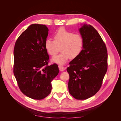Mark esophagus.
Listing matches in <instances>:
<instances>
[{
    "instance_id": "obj_1",
    "label": "esophagus",
    "mask_w": 121,
    "mask_h": 121,
    "mask_svg": "<svg viewBox=\"0 0 121 121\" xmlns=\"http://www.w3.org/2000/svg\"><path fill=\"white\" fill-rule=\"evenodd\" d=\"M58 68H59V70L60 71H64L65 69V68L64 67L63 65H58Z\"/></svg>"
}]
</instances>
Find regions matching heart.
<instances>
[{"label": "heart", "mask_w": 121, "mask_h": 121, "mask_svg": "<svg viewBox=\"0 0 121 121\" xmlns=\"http://www.w3.org/2000/svg\"><path fill=\"white\" fill-rule=\"evenodd\" d=\"M53 40L47 39L45 49L51 56H54L60 47V54L52 57V61L58 64H65L69 58L74 59L81 54L84 46V39L81 35L74 34L65 28H60L54 33Z\"/></svg>", "instance_id": "b5f03b06"}]
</instances>
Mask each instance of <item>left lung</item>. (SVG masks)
Instances as JSON below:
<instances>
[{"mask_svg": "<svg viewBox=\"0 0 121 121\" xmlns=\"http://www.w3.org/2000/svg\"><path fill=\"white\" fill-rule=\"evenodd\" d=\"M79 31L84 39L83 48L67 70L69 93L76 99L84 100L99 90L108 69V53L101 36L92 26L84 24Z\"/></svg>", "mask_w": 121, "mask_h": 121, "instance_id": "obj_1", "label": "left lung"}]
</instances>
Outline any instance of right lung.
<instances>
[{
	"instance_id": "obj_1",
	"label": "right lung",
	"mask_w": 121,
	"mask_h": 121,
	"mask_svg": "<svg viewBox=\"0 0 121 121\" xmlns=\"http://www.w3.org/2000/svg\"><path fill=\"white\" fill-rule=\"evenodd\" d=\"M48 34L45 25L32 24L17 38L13 50V73L20 89L34 99L51 92L52 81L59 72L58 65H48L44 43Z\"/></svg>"
}]
</instances>
